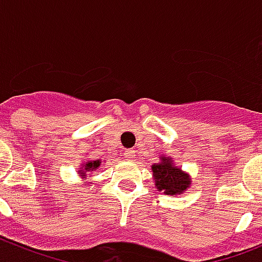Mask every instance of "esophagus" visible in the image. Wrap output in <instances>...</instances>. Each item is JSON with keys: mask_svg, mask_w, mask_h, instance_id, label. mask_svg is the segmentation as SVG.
<instances>
[{"mask_svg": "<svg viewBox=\"0 0 262 262\" xmlns=\"http://www.w3.org/2000/svg\"><path fill=\"white\" fill-rule=\"evenodd\" d=\"M135 155H136V152H135L133 149H127V150H124V156H126L127 159H133V158H135Z\"/></svg>", "mask_w": 262, "mask_h": 262, "instance_id": "obj_1", "label": "esophagus"}]
</instances>
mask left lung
I'll use <instances>...</instances> for the list:
<instances>
[{
	"label": "left lung",
	"instance_id": "8db88e82",
	"mask_svg": "<svg viewBox=\"0 0 262 262\" xmlns=\"http://www.w3.org/2000/svg\"><path fill=\"white\" fill-rule=\"evenodd\" d=\"M152 172L156 189L165 195H181L191 186L189 175L173 166L170 158L161 156V162L152 165Z\"/></svg>",
	"mask_w": 262,
	"mask_h": 262
}]
</instances>
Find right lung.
<instances>
[{
	"label": "right lung",
	"instance_id": "add662e5",
	"mask_svg": "<svg viewBox=\"0 0 262 262\" xmlns=\"http://www.w3.org/2000/svg\"><path fill=\"white\" fill-rule=\"evenodd\" d=\"M101 165L100 161H89L84 163V166H83V169L84 170H79V176H81V178H86V172H93V170H96V169L99 168Z\"/></svg>",
	"mask_w": 262,
	"mask_h": 262
}]
</instances>
